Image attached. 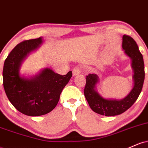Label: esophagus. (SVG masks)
Instances as JSON below:
<instances>
[{"label":"esophagus","mask_w":148,"mask_h":148,"mask_svg":"<svg viewBox=\"0 0 148 148\" xmlns=\"http://www.w3.org/2000/svg\"><path fill=\"white\" fill-rule=\"evenodd\" d=\"M73 74H74V76L76 75H78V74H79L80 73H81V68H80L79 67H75L73 69Z\"/></svg>","instance_id":"esophagus-1"}]
</instances>
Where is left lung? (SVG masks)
<instances>
[{
	"label": "left lung",
	"mask_w": 148,
	"mask_h": 148,
	"mask_svg": "<svg viewBox=\"0 0 148 148\" xmlns=\"http://www.w3.org/2000/svg\"><path fill=\"white\" fill-rule=\"evenodd\" d=\"M123 49L125 53L132 59V66L134 73V88L126 97L119 101L103 99L95 90L96 84L99 81L98 76L95 74H89L86 76L84 95L91 109L98 114L105 116H114L121 114L134 104L142 90L145 79L143 55L139 51L136 42L129 35H123Z\"/></svg>",
	"instance_id": "8db88e82"
}]
</instances>
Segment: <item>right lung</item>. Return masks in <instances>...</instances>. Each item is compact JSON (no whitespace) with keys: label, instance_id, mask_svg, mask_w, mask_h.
Returning <instances> with one entry per match:
<instances>
[{"label":"right lung","instance_id":"1","mask_svg":"<svg viewBox=\"0 0 148 148\" xmlns=\"http://www.w3.org/2000/svg\"><path fill=\"white\" fill-rule=\"evenodd\" d=\"M42 42V37L20 42L10 53L3 66V87L8 99L16 109L29 116H40L51 111L72 76V71L62 76L47 68L30 79L20 76L22 60Z\"/></svg>","mask_w":148,"mask_h":148}]
</instances>
